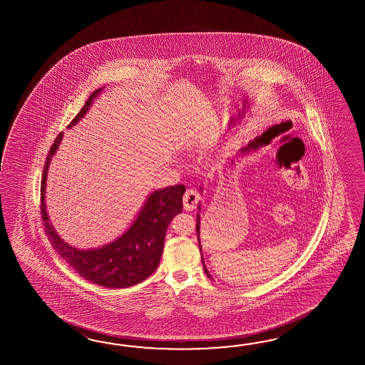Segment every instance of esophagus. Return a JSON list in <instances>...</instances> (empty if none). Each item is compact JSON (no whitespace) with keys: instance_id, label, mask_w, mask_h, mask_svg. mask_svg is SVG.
<instances>
[{"instance_id":"obj_1","label":"esophagus","mask_w":365,"mask_h":365,"mask_svg":"<svg viewBox=\"0 0 365 365\" xmlns=\"http://www.w3.org/2000/svg\"><path fill=\"white\" fill-rule=\"evenodd\" d=\"M200 200H201V195H200V193H198L197 190L187 189L185 194H184V197H182L184 209L187 210V211H192V210L197 207V203L200 202Z\"/></svg>"}]
</instances>
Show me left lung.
<instances>
[{"instance_id":"8db88e82","label":"left lung","mask_w":365,"mask_h":365,"mask_svg":"<svg viewBox=\"0 0 365 365\" xmlns=\"http://www.w3.org/2000/svg\"><path fill=\"white\" fill-rule=\"evenodd\" d=\"M197 235H198V237H200V215H197ZM198 240H200V239H198ZM200 248H201V242H200ZM202 264H203V270L206 272V275H207L209 278H211V277H210V272H207V269H206V266H205V262H203V258H202Z\"/></svg>"}]
</instances>
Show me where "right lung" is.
<instances>
[{
  "mask_svg": "<svg viewBox=\"0 0 365 365\" xmlns=\"http://www.w3.org/2000/svg\"><path fill=\"white\" fill-rule=\"evenodd\" d=\"M101 90H95L88 96L83 108L73 118L68 128L83 117ZM61 140L62 133H58L49 148L40 185L41 219L52 247L82 278L103 287H130L146 279L155 272L159 264L168 225L182 210V194L185 193V186L181 184L155 190L148 197L132 227L108 245L91 250L73 248L60 239L52 223H49L44 203L48 167Z\"/></svg>",
  "mask_w": 365,
  "mask_h": 365,
  "instance_id": "1",
  "label": "right lung"
}]
</instances>
